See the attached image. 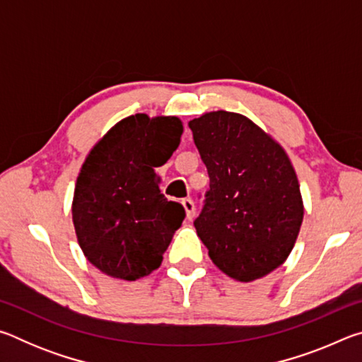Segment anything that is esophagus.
Segmentation results:
<instances>
[{"mask_svg": "<svg viewBox=\"0 0 362 362\" xmlns=\"http://www.w3.org/2000/svg\"><path fill=\"white\" fill-rule=\"evenodd\" d=\"M182 206L183 209H185V214H187V218L192 220L194 217V203L189 198H185L182 199Z\"/></svg>", "mask_w": 362, "mask_h": 362, "instance_id": "esophagus-1", "label": "esophagus"}]
</instances>
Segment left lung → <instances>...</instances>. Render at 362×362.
Instances as JSON below:
<instances>
[{
    "label": "left lung",
    "instance_id": "8db88e82",
    "mask_svg": "<svg viewBox=\"0 0 362 362\" xmlns=\"http://www.w3.org/2000/svg\"><path fill=\"white\" fill-rule=\"evenodd\" d=\"M211 179L194 228L220 272L252 283L279 268L303 222L298 179L286 150L241 113L188 122Z\"/></svg>",
    "mask_w": 362,
    "mask_h": 362
}]
</instances>
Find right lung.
Here are the masks:
<instances>
[{
	"instance_id": "obj_1",
	"label": "right lung",
	"mask_w": 362,
	"mask_h": 362,
	"mask_svg": "<svg viewBox=\"0 0 362 362\" xmlns=\"http://www.w3.org/2000/svg\"><path fill=\"white\" fill-rule=\"evenodd\" d=\"M182 132L177 116L131 115L86 156L71 218L84 257L107 276L136 281L161 265L185 211L159 192L155 168L173 156Z\"/></svg>"
}]
</instances>
